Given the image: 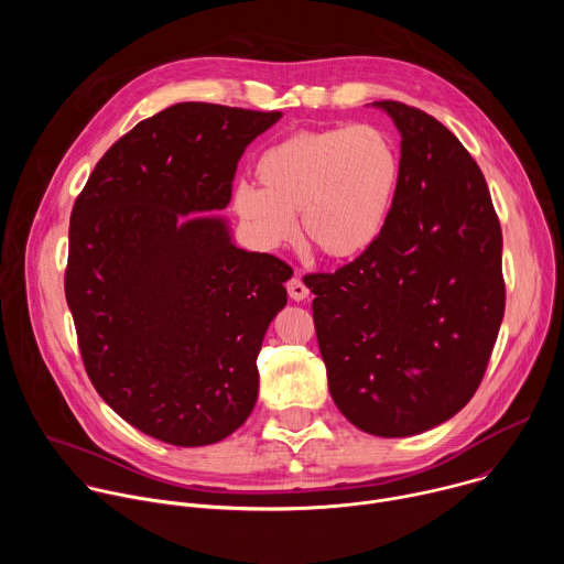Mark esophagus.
<instances>
[{"label":"esophagus","instance_id":"esophagus-1","mask_svg":"<svg viewBox=\"0 0 564 564\" xmlns=\"http://www.w3.org/2000/svg\"><path fill=\"white\" fill-rule=\"evenodd\" d=\"M288 294H290L294 301H303V299H307L310 290H307V285L301 281V276H292V279L288 281Z\"/></svg>","mask_w":564,"mask_h":564}]
</instances>
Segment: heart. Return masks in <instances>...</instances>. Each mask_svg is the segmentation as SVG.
Segmentation results:
<instances>
[{
  "label": "heart",
  "mask_w": 564,
  "mask_h": 564,
  "mask_svg": "<svg viewBox=\"0 0 564 564\" xmlns=\"http://www.w3.org/2000/svg\"><path fill=\"white\" fill-rule=\"evenodd\" d=\"M259 189L240 185L234 212L265 250L296 234L328 261L364 257L381 238L401 183V155L377 124L301 129L268 147L254 167Z\"/></svg>",
  "instance_id": "heart-1"
}]
</instances>
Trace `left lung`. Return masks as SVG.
I'll return each mask as SVG.
<instances>
[{
	"instance_id": "8db88e82",
	"label": "left lung",
	"mask_w": 564,
	"mask_h": 564,
	"mask_svg": "<svg viewBox=\"0 0 564 564\" xmlns=\"http://www.w3.org/2000/svg\"><path fill=\"white\" fill-rule=\"evenodd\" d=\"M401 133V183L381 238L307 274L328 388L364 433L409 437L462 411L505 316L502 229L464 144L433 116L375 102Z\"/></svg>"
}]
</instances>
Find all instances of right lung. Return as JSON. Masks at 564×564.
<instances>
[{"mask_svg":"<svg viewBox=\"0 0 564 564\" xmlns=\"http://www.w3.org/2000/svg\"><path fill=\"white\" fill-rule=\"evenodd\" d=\"M281 118L181 102L98 160L68 225L66 303L98 394L174 446L220 442L259 394L257 357L292 270L231 243L220 218L246 147Z\"/></svg>","mask_w":564,"mask_h":564,"instance_id":"1","label":"right lung"}]
</instances>
